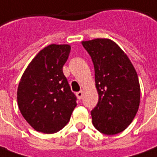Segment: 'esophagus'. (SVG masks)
Here are the masks:
<instances>
[{"label": "esophagus", "instance_id": "1", "mask_svg": "<svg viewBox=\"0 0 157 157\" xmlns=\"http://www.w3.org/2000/svg\"><path fill=\"white\" fill-rule=\"evenodd\" d=\"M83 95H84V91H83V90H80V91H78V92L76 93V96L78 97V99H81L82 97H83Z\"/></svg>", "mask_w": 157, "mask_h": 157}]
</instances>
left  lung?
Instances as JSON below:
<instances>
[{
  "mask_svg": "<svg viewBox=\"0 0 157 157\" xmlns=\"http://www.w3.org/2000/svg\"><path fill=\"white\" fill-rule=\"evenodd\" d=\"M95 68L98 102L91 111L92 123L101 133L114 135L127 128L140 103V85L132 63L109 38L83 41Z\"/></svg>",
  "mask_w": 157,
  "mask_h": 157,
  "instance_id": "8db88e82",
  "label": "left lung"
}]
</instances>
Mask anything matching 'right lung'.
I'll use <instances>...</instances> for the list:
<instances>
[{"instance_id": "1", "label": "right lung", "mask_w": 157, "mask_h": 157, "mask_svg": "<svg viewBox=\"0 0 157 157\" xmlns=\"http://www.w3.org/2000/svg\"><path fill=\"white\" fill-rule=\"evenodd\" d=\"M71 51L69 44H50L32 59L23 73L17 90L20 113L39 132L51 134L67 124L76 97L63 73Z\"/></svg>"}]
</instances>
